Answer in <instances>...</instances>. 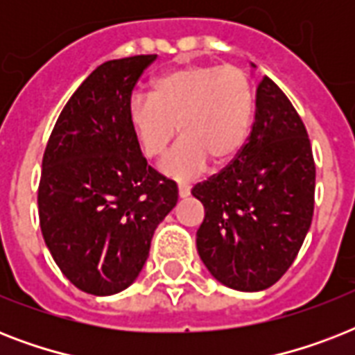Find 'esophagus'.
Wrapping results in <instances>:
<instances>
[{
  "label": "esophagus",
  "mask_w": 355,
  "mask_h": 355,
  "mask_svg": "<svg viewBox=\"0 0 355 355\" xmlns=\"http://www.w3.org/2000/svg\"><path fill=\"white\" fill-rule=\"evenodd\" d=\"M189 195V186H184V184H180V186H178V197H180V199H184V197H188Z\"/></svg>",
  "instance_id": "obj_1"
}]
</instances>
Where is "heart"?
<instances>
[{"label": "heart", "instance_id": "b5f03b06", "mask_svg": "<svg viewBox=\"0 0 355 355\" xmlns=\"http://www.w3.org/2000/svg\"><path fill=\"white\" fill-rule=\"evenodd\" d=\"M254 121V94L247 73L232 66L189 64L158 75L149 97H136L128 123L147 160H158L177 138L180 145L162 164L175 180H191L230 166L241 155Z\"/></svg>", "mask_w": 355, "mask_h": 355}]
</instances>
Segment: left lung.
<instances>
[{
    "label": "left lung",
    "instance_id": "obj_1",
    "mask_svg": "<svg viewBox=\"0 0 355 355\" xmlns=\"http://www.w3.org/2000/svg\"><path fill=\"white\" fill-rule=\"evenodd\" d=\"M191 193L205 206L197 250L216 280L263 291L286 275L311 227L315 162L302 119L269 77L241 155Z\"/></svg>",
    "mask_w": 355,
    "mask_h": 355
}]
</instances>
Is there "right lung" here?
Listing matches in <instances>:
<instances>
[{"mask_svg": "<svg viewBox=\"0 0 355 355\" xmlns=\"http://www.w3.org/2000/svg\"><path fill=\"white\" fill-rule=\"evenodd\" d=\"M155 60L136 55L94 69L62 108L42 160L44 241L62 275L96 297L138 278L178 199L177 184L147 166L128 123L134 86Z\"/></svg>", "mask_w": 355, "mask_h": 355, "instance_id": "add662e5", "label": "right lung"}]
</instances>
